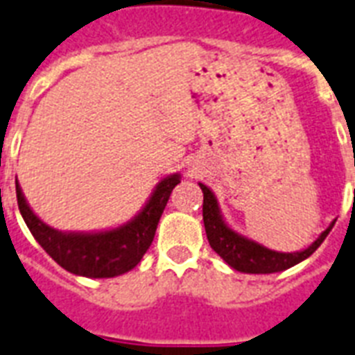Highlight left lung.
Here are the masks:
<instances>
[{"mask_svg":"<svg viewBox=\"0 0 355 355\" xmlns=\"http://www.w3.org/2000/svg\"><path fill=\"white\" fill-rule=\"evenodd\" d=\"M198 185L203 192V226H205L211 248L215 250L233 270L244 272V274H274V272L287 270L291 266L298 265L324 243V239L328 237V233L335 224V220L331 222L318 235L317 241H313L307 248L300 252H276L244 237L233 227L227 226L215 192L203 183H198Z\"/></svg>","mask_w":355,"mask_h":355,"instance_id":"1","label":"left lung"}]
</instances>
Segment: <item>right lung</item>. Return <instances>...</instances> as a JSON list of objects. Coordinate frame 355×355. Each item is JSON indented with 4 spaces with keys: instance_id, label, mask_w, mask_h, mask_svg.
Returning a JSON list of instances; mask_svg holds the SVG:
<instances>
[{
    "instance_id": "right-lung-1",
    "label": "right lung",
    "mask_w": 355,
    "mask_h": 355,
    "mask_svg": "<svg viewBox=\"0 0 355 355\" xmlns=\"http://www.w3.org/2000/svg\"><path fill=\"white\" fill-rule=\"evenodd\" d=\"M181 181L170 174L159 181L144 207L125 224L101 232H59L38 218L16 181L21 218L46 254L64 270L85 277H114L139 265L150 248L172 189Z\"/></svg>"
}]
</instances>
